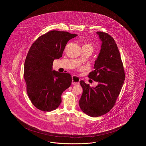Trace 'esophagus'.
<instances>
[{"label": "esophagus", "instance_id": "1", "mask_svg": "<svg viewBox=\"0 0 146 146\" xmlns=\"http://www.w3.org/2000/svg\"><path fill=\"white\" fill-rule=\"evenodd\" d=\"M80 79L78 76H72V84L74 85H76L79 84Z\"/></svg>", "mask_w": 146, "mask_h": 146}]
</instances>
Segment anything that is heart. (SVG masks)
Returning <instances> with one entry per match:
<instances>
[{
	"mask_svg": "<svg viewBox=\"0 0 146 146\" xmlns=\"http://www.w3.org/2000/svg\"><path fill=\"white\" fill-rule=\"evenodd\" d=\"M89 45V46H90V47L92 48V45Z\"/></svg>",
	"mask_w": 146,
	"mask_h": 146,
	"instance_id": "b5f03b06",
	"label": "heart"
}]
</instances>
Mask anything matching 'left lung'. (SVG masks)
<instances>
[{"mask_svg":"<svg viewBox=\"0 0 146 146\" xmlns=\"http://www.w3.org/2000/svg\"><path fill=\"white\" fill-rule=\"evenodd\" d=\"M96 33L102 44L94 64L95 70L88 77L98 85L90 87L83 80L80 81L83 91L79 100L82 111L94 117L104 115L112 109L125 78L120 54L114 39L107 33Z\"/></svg>","mask_w":146,"mask_h":146,"instance_id":"obj_1","label":"left lung"}]
</instances>
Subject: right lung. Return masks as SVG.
<instances>
[{"label": "right lung", "mask_w": 146, "mask_h": 146, "mask_svg": "<svg viewBox=\"0 0 146 146\" xmlns=\"http://www.w3.org/2000/svg\"><path fill=\"white\" fill-rule=\"evenodd\" d=\"M78 35L50 31L38 38L30 47L24 64L27 93L33 105L51 111L61 103V95L71 85V76L53 70V62L62 56L66 44Z\"/></svg>", "instance_id": "add662e5"}]
</instances>
